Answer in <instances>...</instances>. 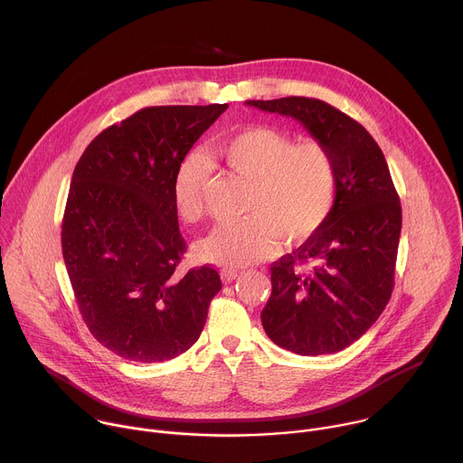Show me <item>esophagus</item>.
I'll return each mask as SVG.
<instances>
[{"label":"esophagus","mask_w":463,"mask_h":463,"mask_svg":"<svg viewBox=\"0 0 463 463\" xmlns=\"http://www.w3.org/2000/svg\"><path fill=\"white\" fill-rule=\"evenodd\" d=\"M240 277V269H223L222 271V279L225 284H231L232 280H236Z\"/></svg>","instance_id":"34e87169"}]
</instances>
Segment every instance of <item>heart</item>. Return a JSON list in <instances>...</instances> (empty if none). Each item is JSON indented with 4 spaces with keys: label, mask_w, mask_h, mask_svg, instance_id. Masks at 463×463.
I'll use <instances>...</instances> for the list:
<instances>
[{
    "label": "heart",
    "mask_w": 463,
    "mask_h": 463,
    "mask_svg": "<svg viewBox=\"0 0 463 463\" xmlns=\"http://www.w3.org/2000/svg\"><path fill=\"white\" fill-rule=\"evenodd\" d=\"M213 154L229 172L249 181L245 214L238 223L218 225L195 245V256L222 268H243L268 256L277 241L298 243L313 236L335 203L337 168L329 150L271 126H245L218 139ZM209 163L192 154L174 181V205L184 223L205 214Z\"/></svg>",
    "instance_id": "1"
}]
</instances>
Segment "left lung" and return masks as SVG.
<instances>
[{"label": "left lung", "mask_w": 463, "mask_h": 463, "mask_svg": "<svg viewBox=\"0 0 463 463\" xmlns=\"http://www.w3.org/2000/svg\"><path fill=\"white\" fill-rule=\"evenodd\" d=\"M247 104L298 120L337 168L335 203L326 223L271 266L263 329L298 355L341 352L368 332L393 289L402 203L386 159L357 120L324 100L284 97Z\"/></svg>", "instance_id": "1"}]
</instances>
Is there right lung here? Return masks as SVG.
Segmentation results:
<instances>
[{"label":"right lung","mask_w":463,"mask_h":463,"mask_svg":"<svg viewBox=\"0 0 463 463\" xmlns=\"http://www.w3.org/2000/svg\"><path fill=\"white\" fill-rule=\"evenodd\" d=\"M227 108L139 109L99 134L75 166L61 222L63 261L90 332L126 361L161 363L186 352L222 289L211 266L177 273L186 243L174 181Z\"/></svg>","instance_id":"add662e5"}]
</instances>
